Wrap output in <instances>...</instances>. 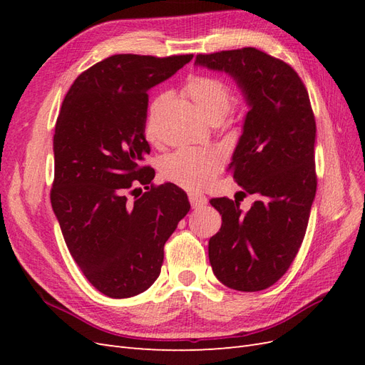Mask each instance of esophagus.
I'll return each instance as SVG.
<instances>
[{
    "mask_svg": "<svg viewBox=\"0 0 365 365\" xmlns=\"http://www.w3.org/2000/svg\"><path fill=\"white\" fill-rule=\"evenodd\" d=\"M189 201H190L193 208H200V207H204L208 200L202 193H190L189 195Z\"/></svg>",
    "mask_w": 365,
    "mask_h": 365,
    "instance_id": "obj_1",
    "label": "esophagus"
}]
</instances>
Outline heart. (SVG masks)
I'll use <instances>...</instances> for the list:
<instances>
[{"instance_id":"1","label":"heart","mask_w":365,"mask_h":365,"mask_svg":"<svg viewBox=\"0 0 365 365\" xmlns=\"http://www.w3.org/2000/svg\"><path fill=\"white\" fill-rule=\"evenodd\" d=\"M201 114L212 123H219L233 106V94L228 85L208 74H193L184 85ZM169 101V93H161L153 98L148 114V135L155 137V123L163 105ZM222 169V157L212 149L182 148L161 160L160 170L164 180L180 185L185 190H201L210 185Z\"/></svg>"}]
</instances>
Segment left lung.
<instances>
[{"label": "left lung", "mask_w": 365, "mask_h": 365, "mask_svg": "<svg viewBox=\"0 0 365 365\" xmlns=\"http://www.w3.org/2000/svg\"><path fill=\"white\" fill-rule=\"evenodd\" d=\"M196 63L225 71L244 91L250 111L230 169L254 195L248 212L228 197L210 200L222 227L208 242L219 282L254 292L289 269L306 235L317 192L315 117L300 76L282 59L244 47L197 54Z\"/></svg>", "instance_id": "left-lung-1"}]
</instances>
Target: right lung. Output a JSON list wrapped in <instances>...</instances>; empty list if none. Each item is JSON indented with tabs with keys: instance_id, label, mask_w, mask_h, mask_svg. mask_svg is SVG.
Returning <instances> with one entry per match:
<instances>
[{
	"instance_id": "1",
	"label": "right lung",
	"mask_w": 365,
	"mask_h": 365,
	"mask_svg": "<svg viewBox=\"0 0 365 365\" xmlns=\"http://www.w3.org/2000/svg\"><path fill=\"white\" fill-rule=\"evenodd\" d=\"M192 58L114 54L77 76L63 98L53 137L51 207L77 267L106 297L150 288L165 240L190 210L178 185L152 182L145 128L148 91Z\"/></svg>"
}]
</instances>
